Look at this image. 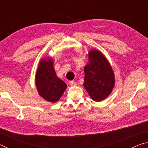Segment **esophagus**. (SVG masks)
Masks as SVG:
<instances>
[{"label": "esophagus", "instance_id": "obj_1", "mask_svg": "<svg viewBox=\"0 0 148 148\" xmlns=\"http://www.w3.org/2000/svg\"><path fill=\"white\" fill-rule=\"evenodd\" d=\"M70 84H71V86H76V85H77L76 82H74V81H71V82H70Z\"/></svg>", "mask_w": 148, "mask_h": 148}]
</instances>
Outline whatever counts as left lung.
Listing matches in <instances>:
<instances>
[{
	"instance_id": "left-lung-1",
	"label": "left lung",
	"mask_w": 148,
	"mask_h": 148,
	"mask_svg": "<svg viewBox=\"0 0 148 148\" xmlns=\"http://www.w3.org/2000/svg\"><path fill=\"white\" fill-rule=\"evenodd\" d=\"M88 56L89 63L84 67V86L94 101L100 102L113 90L114 73L108 61L99 50L91 49Z\"/></svg>"
}]
</instances>
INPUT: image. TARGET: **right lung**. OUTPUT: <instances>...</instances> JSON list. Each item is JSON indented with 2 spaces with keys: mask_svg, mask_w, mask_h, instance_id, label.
<instances>
[{
  "mask_svg": "<svg viewBox=\"0 0 148 148\" xmlns=\"http://www.w3.org/2000/svg\"><path fill=\"white\" fill-rule=\"evenodd\" d=\"M35 79L39 95L48 102L58 101L67 87V85L57 76L51 58L42 59L40 61Z\"/></svg>",
  "mask_w": 148,
  "mask_h": 148,
  "instance_id": "add662e5",
  "label": "right lung"
}]
</instances>
